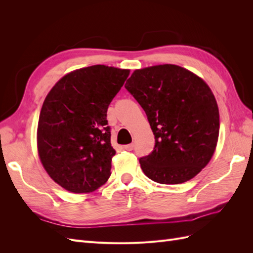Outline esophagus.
Wrapping results in <instances>:
<instances>
[{
  "label": "esophagus",
  "mask_w": 253,
  "mask_h": 253,
  "mask_svg": "<svg viewBox=\"0 0 253 253\" xmlns=\"http://www.w3.org/2000/svg\"><path fill=\"white\" fill-rule=\"evenodd\" d=\"M124 150H126V151H132L133 149H134V145L133 144H126V145H124Z\"/></svg>",
  "instance_id": "obj_1"
}]
</instances>
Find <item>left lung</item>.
Returning a JSON list of instances; mask_svg holds the SVG:
<instances>
[{"instance_id": "8db88e82", "label": "left lung", "mask_w": 253, "mask_h": 253, "mask_svg": "<svg viewBox=\"0 0 253 253\" xmlns=\"http://www.w3.org/2000/svg\"><path fill=\"white\" fill-rule=\"evenodd\" d=\"M126 88L148 116L155 148L139 159L152 180L177 185L209 164L219 134L218 106L201 77L175 64L136 70Z\"/></svg>"}]
</instances>
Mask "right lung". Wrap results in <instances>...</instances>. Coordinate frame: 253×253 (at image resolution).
Masks as SVG:
<instances>
[{
	"mask_svg": "<svg viewBox=\"0 0 253 253\" xmlns=\"http://www.w3.org/2000/svg\"><path fill=\"white\" fill-rule=\"evenodd\" d=\"M129 70L91 65L63 76L43 102L37 129L41 164L73 193H89L108 181L112 158L106 112Z\"/></svg>",
	"mask_w": 253,
	"mask_h": 253,
	"instance_id": "obj_1",
	"label": "right lung"
}]
</instances>
